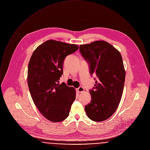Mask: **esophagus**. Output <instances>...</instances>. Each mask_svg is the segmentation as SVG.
Returning a JSON list of instances; mask_svg holds the SVG:
<instances>
[{"mask_svg":"<svg viewBox=\"0 0 150 150\" xmlns=\"http://www.w3.org/2000/svg\"><path fill=\"white\" fill-rule=\"evenodd\" d=\"M77 92L81 93V92H83L84 91V88L82 86H79L78 88L76 89Z\"/></svg>","mask_w":150,"mask_h":150,"instance_id":"1","label":"esophagus"}]
</instances>
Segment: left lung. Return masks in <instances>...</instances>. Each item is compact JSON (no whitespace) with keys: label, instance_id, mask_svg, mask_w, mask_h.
Segmentation results:
<instances>
[{"label":"left lung","instance_id":"8db88e82","mask_svg":"<svg viewBox=\"0 0 150 150\" xmlns=\"http://www.w3.org/2000/svg\"><path fill=\"white\" fill-rule=\"evenodd\" d=\"M79 51L89 65L91 75L96 76L85 112L91 120L104 121L115 112L122 96L126 73L122 55L105 41L80 45Z\"/></svg>","mask_w":150,"mask_h":150}]
</instances>
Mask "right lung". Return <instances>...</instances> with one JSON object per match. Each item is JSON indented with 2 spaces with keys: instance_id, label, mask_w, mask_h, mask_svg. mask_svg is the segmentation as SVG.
I'll return each mask as SVG.
<instances>
[{
  "instance_id": "obj_1",
  "label": "right lung",
  "mask_w": 150,
  "mask_h": 150,
  "mask_svg": "<svg viewBox=\"0 0 150 150\" xmlns=\"http://www.w3.org/2000/svg\"><path fill=\"white\" fill-rule=\"evenodd\" d=\"M78 50L75 44L48 40L33 52L28 66L27 82L33 100L48 120L59 122L69 116L75 90L59 84L65 57Z\"/></svg>"
}]
</instances>
